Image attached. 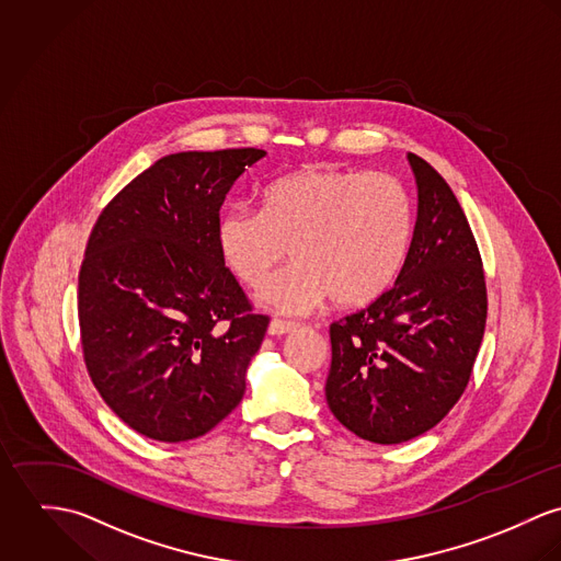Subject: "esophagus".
I'll use <instances>...</instances> for the list:
<instances>
[{
    "instance_id": "esophagus-1",
    "label": "esophagus",
    "mask_w": 561,
    "mask_h": 561,
    "mask_svg": "<svg viewBox=\"0 0 561 561\" xmlns=\"http://www.w3.org/2000/svg\"><path fill=\"white\" fill-rule=\"evenodd\" d=\"M299 324L297 322H288V320H271L268 322V335H286L290 331H295Z\"/></svg>"
}]
</instances>
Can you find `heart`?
<instances>
[{
	"instance_id": "heart-1",
	"label": "heart",
	"mask_w": 561,
	"mask_h": 561,
	"mask_svg": "<svg viewBox=\"0 0 561 561\" xmlns=\"http://www.w3.org/2000/svg\"><path fill=\"white\" fill-rule=\"evenodd\" d=\"M413 234L404 187L389 174L304 168L262 188V208L234 206L217 221V250L245 286L271 277L257 304L279 313H308L327 299L340 308L376 301L398 277Z\"/></svg>"
}]
</instances>
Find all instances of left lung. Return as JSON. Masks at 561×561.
Listing matches in <instances>:
<instances>
[{
    "mask_svg": "<svg viewBox=\"0 0 561 561\" xmlns=\"http://www.w3.org/2000/svg\"><path fill=\"white\" fill-rule=\"evenodd\" d=\"M417 187L411 248L391 290L329 329L324 396L342 426L396 445L428 433L462 396L484 327L486 284L469 221L431 163L409 152Z\"/></svg>",
    "mask_w": 561,
    "mask_h": 561,
    "instance_id": "obj_1",
    "label": "left lung"
}]
</instances>
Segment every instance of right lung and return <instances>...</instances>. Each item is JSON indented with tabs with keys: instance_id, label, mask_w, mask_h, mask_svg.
Instances as JSON below:
<instances>
[{
	"instance_id": "obj_1",
	"label": "right lung",
	"mask_w": 561,
	"mask_h": 561,
	"mask_svg": "<svg viewBox=\"0 0 561 561\" xmlns=\"http://www.w3.org/2000/svg\"><path fill=\"white\" fill-rule=\"evenodd\" d=\"M266 152H176L130 181L101 213L79 273L90 378L139 435H206L245 396L268 318L217 250L221 204Z\"/></svg>"
}]
</instances>
